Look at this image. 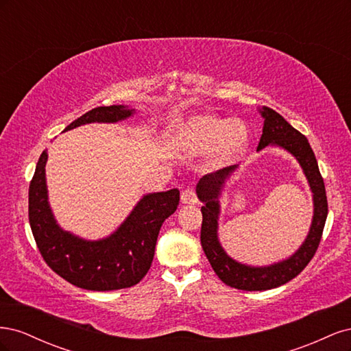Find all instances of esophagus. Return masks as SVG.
<instances>
[{
  "label": "esophagus",
  "instance_id": "34e87169",
  "mask_svg": "<svg viewBox=\"0 0 351 351\" xmlns=\"http://www.w3.org/2000/svg\"><path fill=\"white\" fill-rule=\"evenodd\" d=\"M182 204H184V205H195V204H197V196H196L193 189L187 187L184 192L182 193Z\"/></svg>",
  "mask_w": 351,
  "mask_h": 351
}]
</instances>
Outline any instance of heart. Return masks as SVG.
I'll use <instances>...</instances> for the list:
<instances>
[{"instance_id": "b5f03b06", "label": "heart", "mask_w": 351, "mask_h": 351, "mask_svg": "<svg viewBox=\"0 0 351 351\" xmlns=\"http://www.w3.org/2000/svg\"><path fill=\"white\" fill-rule=\"evenodd\" d=\"M250 139L247 124L240 119L196 115L178 127L177 143L192 154L208 152L209 168H224L237 162Z\"/></svg>"}]
</instances>
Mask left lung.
<instances>
[{"label":"left lung","instance_id":"1","mask_svg":"<svg viewBox=\"0 0 351 351\" xmlns=\"http://www.w3.org/2000/svg\"><path fill=\"white\" fill-rule=\"evenodd\" d=\"M259 112L263 119V129L258 145V152L267 146H275L281 147L295 158L311 187L313 217L304 241L291 256L271 265H263V267L241 263L230 256L221 246L218 237V221L221 214L219 197L222 196V190H224L232 173L239 167L232 165L222 168L219 171L204 176L199 180L196 184V195L200 202H204V206L200 209L202 217H204L200 230L202 249H204L212 269L215 271L222 282L246 291L277 289V287L297 277L311 262L317 246H319L328 215L324 178L319 173V167H317V161L309 142L278 112L268 107L259 108Z\"/></svg>","mask_w":351,"mask_h":351}]
</instances>
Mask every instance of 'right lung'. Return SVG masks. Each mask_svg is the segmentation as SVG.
I'll list each match as a JSON object with an SVG mask.
<instances>
[{"instance_id":"obj_1","label":"right lung","mask_w":351,"mask_h":351,"mask_svg":"<svg viewBox=\"0 0 351 351\" xmlns=\"http://www.w3.org/2000/svg\"><path fill=\"white\" fill-rule=\"evenodd\" d=\"M134 112L129 105L98 107L74 120L64 132L90 123L124 121ZM47 161L45 149L29 186V222L48 267L70 284L92 291L120 290L139 282L151 268L162 222L177 209L178 189L143 195L110 236L86 240L57 222L48 200Z\"/></svg>"}]
</instances>
